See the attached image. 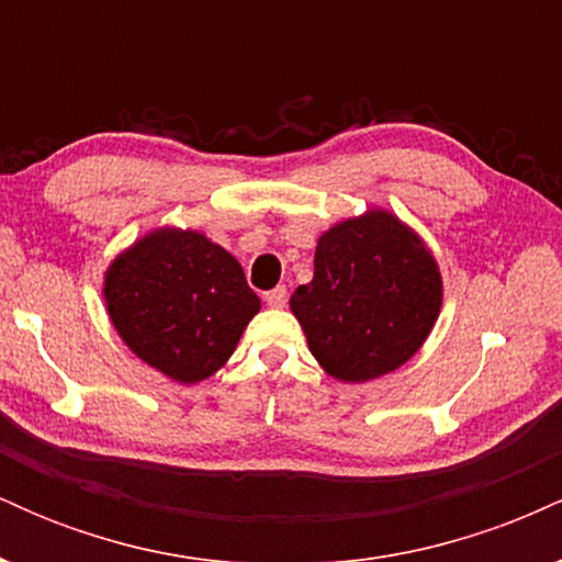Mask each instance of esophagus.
Masks as SVG:
<instances>
[{
    "label": "esophagus",
    "mask_w": 562,
    "mask_h": 562,
    "mask_svg": "<svg viewBox=\"0 0 562 562\" xmlns=\"http://www.w3.org/2000/svg\"><path fill=\"white\" fill-rule=\"evenodd\" d=\"M263 301H267V306L282 308L288 303V290L282 285H277L274 290H269V293H263Z\"/></svg>",
    "instance_id": "1"
}]
</instances>
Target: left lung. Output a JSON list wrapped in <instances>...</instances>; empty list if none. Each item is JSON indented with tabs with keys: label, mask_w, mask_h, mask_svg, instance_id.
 Returning <instances> with one entry per match:
<instances>
[{
	"label": "left lung",
	"mask_w": 562,
	"mask_h": 562,
	"mask_svg": "<svg viewBox=\"0 0 562 562\" xmlns=\"http://www.w3.org/2000/svg\"><path fill=\"white\" fill-rule=\"evenodd\" d=\"M443 282L430 248L385 209L322 232L314 277L290 295L322 370L367 383L409 362L434 330Z\"/></svg>",
	"instance_id": "8db88e82"
}]
</instances>
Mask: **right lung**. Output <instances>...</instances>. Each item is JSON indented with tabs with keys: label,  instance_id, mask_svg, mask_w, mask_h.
I'll list each match as a JSON object with an SVG mask.
<instances>
[{
	"label": "right lung",
	"instance_id": "1",
	"mask_svg": "<svg viewBox=\"0 0 562 562\" xmlns=\"http://www.w3.org/2000/svg\"><path fill=\"white\" fill-rule=\"evenodd\" d=\"M102 295L121 340L184 385L222 370L261 308L229 250L179 227L147 232L115 256Z\"/></svg>",
	"mask_w": 562,
	"mask_h": 562
}]
</instances>
